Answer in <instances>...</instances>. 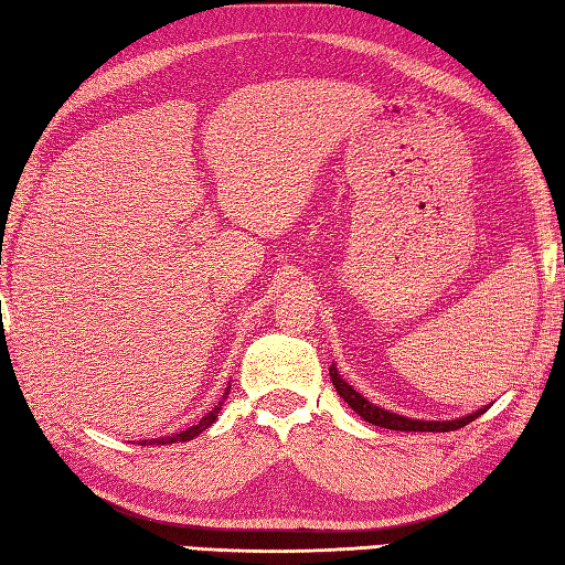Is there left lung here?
<instances>
[{
  "label": "left lung",
  "mask_w": 565,
  "mask_h": 565,
  "mask_svg": "<svg viewBox=\"0 0 565 565\" xmlns=\"http://www.w3.org/2000/svg\"><path fill=\"white\" fill-rule=\"evenodd\" d=\"M329 376H332V383L339 396H342L351 411H356L361 418L371 425H379V428H388V430H406V433H450L457 428H465V425H470L475 418H480V415L489 408H477L470 415H462V418H452V420H420V418H408V415H401V413H391L386 408L376 406V403H371L369 398L361 396V393L349 386V383L342 379V374L337 371V364L329 366Z\"/></svg>",
  "instance_id": "obj_1"
}]
</instances>
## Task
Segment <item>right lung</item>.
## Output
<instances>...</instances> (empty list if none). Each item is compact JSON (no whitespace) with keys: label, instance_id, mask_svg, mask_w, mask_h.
Returning <instances> with one entry per match:
<instances>
[{"label":"right lung","instance_id":"obj_1","mask_svg":"<svg viewBox=\"0 0 565 565\" xmlns=\"http://www.w3.org/2000/svg\"><path fill=\"white\" fill-rule=\"evenodd\" d=\"M228 391H231V386L226 388V393H223V398L216 403V406L211 408V411L204 415V418H201L196 425H191V428H186V430H182V433L167 435V438H152V440H142V445H145V443H150V445H169V443H186V440H194L196 435L204 433V430L209 428V425L218 418V411H221V406H223V401L228 398Z\"/></svg>","mask_w":565,"mask_h":565}]
</instances>
